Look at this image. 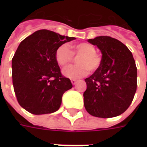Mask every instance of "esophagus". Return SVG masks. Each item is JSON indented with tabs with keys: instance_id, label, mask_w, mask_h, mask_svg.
I'll return each mask as SVG.
<instances>
[{
	"instance_id": "obj_1",
	"label": "esophagus",
	"mask_w": 147,
	"mask_h": 147,
	"mask_svg": "<svg viewBox=\"0 0 147 147\" xmlns=\"http://www.w3.org/2000/svg\"><path fill=\"white\" fill-rule=\"evenodd\" d=\"M71 84H72V85H75L76 83H77V80H76V79H71Z\"/></svg>"
}]
</instances>
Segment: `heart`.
I'll return each instance as SVG.
<instances>
[{
    "label": "heart",
    "mask_w": 147,
    "mask_h": 147,
    "mask_svg": "<svg viewBox=\"0 0 147 147\" xmlns=\"http://www.w3.org/2000/svg\"><path fill=\"white\" fill-rule=\"evenodd\" d=\"M72 52L66 45L60 46L55 52V59L60 65L65 66L73 60V55L79 56L77 59V65L65 68L62 74L65 77L72 79L82 78L88 73L99 69L101 64V57L96 53L95 47L88 42H79L72 46Z\"/></svg>",
    "instance_id": "b5f03b06"
}]
</instances>
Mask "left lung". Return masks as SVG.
<instances>
[{
	"instance_id": "8db88e82",
	"label": "left lung",
	"mask_w": 147,
	"mask_h": 147,
	"mask_svg": "<svg viewBox=\"0 0 147 147\" xmlns=\"http://www.w3.org/2000/svg\"><path fill=\"white\" fill-rule=\"evenodd\" d=\"M102 54L98 70L85 78L84 105L91 115L109 118L121 115L137 91V71L131 52L114 38L101 36L88 40Z\"/></svg>"
}]
</instances>
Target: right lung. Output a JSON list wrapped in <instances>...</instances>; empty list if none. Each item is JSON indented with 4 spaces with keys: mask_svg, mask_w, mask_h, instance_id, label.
Listing matches in <instances>:
<instances>
[{
    "mask_svg": "<svg viewBox=\"0 0 147 147\" xmlns=\"http://www.w3.org/2000/svg\"><path fill=\"white\" fill-rule=\"evenodd\" d=\"M73 40L40 30L20 43L12 59L13 85L17 101L26 111L40 115L59 110L62 95L72 85L62 76L55 52Z\"/></svg>",
    "mask_w": 147,
    "mask_h": 147,
    "instance_id": "obj_1",
    "label": "right lung"
}]
</instances>
